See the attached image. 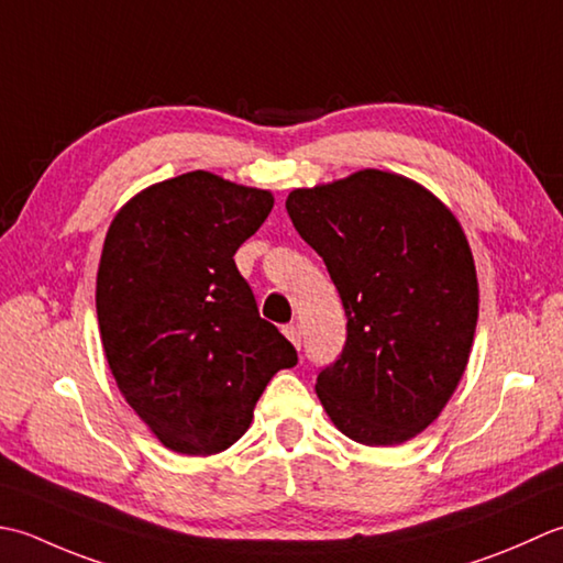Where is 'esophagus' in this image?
<instances>
[{
	"instance_id": "obj_1",
	"label": "esophagus",
	"mask_w": 563,
	"mask_h": 563,
	"mask_svg": "<svg viewBox=\"0 0 563 563\" xmlns=\"http://www.w3.org/2000/svg\"><path fill=\"white\" fill-rule=\"evenodd\" d=\"M284 335L294 342L296 350H301V325H298V323L284 325Z\"/></svg>"
}]
</instances>
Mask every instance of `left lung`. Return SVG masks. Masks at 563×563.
<instances>
[{"label":"left lung","mask_w":563,"mask_h":563,"mask_svg":"<svg viewBox=\"0 0 563 563\" xmlns=\"http://www.w3.org/2000/svg\"><path fill=\"white\" fill-rule=\"evenodd\" d=\"M294 228L338 286L347 340L316 394L350 440L400 444L440 416L478 318L472 250L456 218L416 181L362 169L286 199Z\"/></svg>","instance_id":"8db88e82"}]
</instances>
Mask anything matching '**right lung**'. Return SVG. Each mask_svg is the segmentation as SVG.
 <instances>
[{
    "label": "right lung",
    "mask_w": 563,
    "mask_h": 563,
    "mask_svg": "<svg viewBox=\"0 0 563 563\" xmlns=\"http://www.w3.org/2000/svg\"><path fill=\"white\" fill-rule=\"evenodd\" d=\"M272 206L265 189L197 169L141 191L109 228L101 345L119 391L169 450H228L269 378L298 362L233 260Z\"/></svg>",
    "instance_id": "obj_1"
}]
</instances>
